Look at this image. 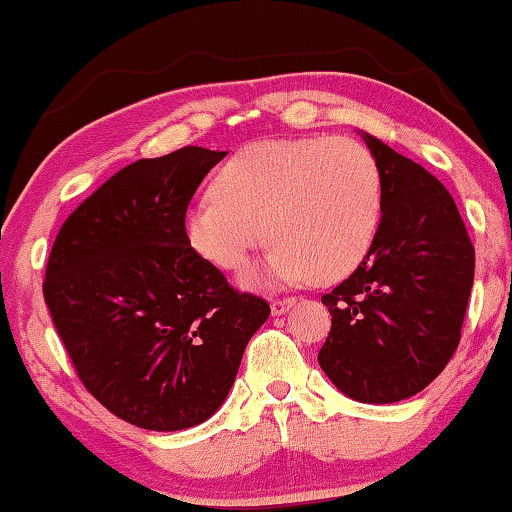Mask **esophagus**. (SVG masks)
Masks as SVG:
<instances>
[{
	"label": "esophagus",
	"instance_id": "1",
	"mask_svg": "<svg viewBox=\"0 0 512 512\" xmlns=\"http://www.w3.org/2000/svg\"><path fill=\"white\" fill-rule=\"evenodd\" d=\"M294 305H296V298H275L271 303V314L280 316V314L289 312Z\"/></svg>",
	"mask_w": 512,
	"mask_h": 512
}]
</instances>
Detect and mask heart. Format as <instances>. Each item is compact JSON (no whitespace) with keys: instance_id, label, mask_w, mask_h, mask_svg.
Listing matches in <instances>:
<instances>
[{"instance_id":"heart-1","label":"heart","mask_w":512,"mask_h":512,"mask_svg":"<svg viewBox=\"0 0 512 512\" xmlns=\"http://www.w3.org/2000/svg\"><path fill=\"white\" fill-rule=\"evenodd\" d=\"M214 191L189 202L182 230L193 253L239 271L269 237L248 287L337 282L369 255L383 216V175L348 136L255 141L218 170Z\"/></svg>"}]
</instances>
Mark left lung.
I'll use <instances>...</instances> for the list:
<instances>
[{"mask_svg":"<svg viewBox=\"0 0 512 512\" xmlns=\"http://www.w3.org/2000/svg\"><path fill=\"white\" fill-rule=\"evenodd\" d=\"M383 175V216L364 262L321 296L332 328L319 364L360 403L410 399L456 353L474 246L444 184L362 132Z\"/></svg>","mask_w":512,"mask_h":512,"instance_id":"left-lung-1","label":"left lung"}]
</instances>
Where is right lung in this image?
Listing matches in <instances>:
<instances>
[{"label": "right lung", "mask_w": 512, "mask_h": 512, "mask_svg": "<svg viewBox=\"0 0 512 512\" xmlns=\"http://www.w3.org/2000/svg\"><path fill=\"white\" fill-rule=\"evenodd\" d=\"M225 154L189 145L118 170L68 216L47 259L45 303L81 383L148 431L212 417L271 314L184 239V209Z\"/></svg>", "instance_id": "add662e5"}]
</instances>
